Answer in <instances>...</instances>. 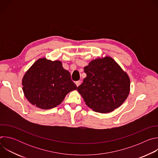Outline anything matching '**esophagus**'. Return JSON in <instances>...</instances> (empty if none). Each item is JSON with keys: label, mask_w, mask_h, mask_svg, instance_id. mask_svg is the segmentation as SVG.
<instances>
[{"label": "esophagus", "mask_w": 158, "mask_h": 158, "mask_svg": "<svg viewBox=\"0 0 158 158\" xmlns=\"http://www.w3.org/2000/svg\"><path fill=\"white\" fill-rule=\"evenodd\" d=\"M81 81H77L76 82V85H77V87L81 84Z\"/></svg>", "instance_id": "obj_1"}]
</instances>
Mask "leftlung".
I'll list each match as a JSON object with an SVG mask.
<instances>
[{
    "label": "left lung",
    "instance_id": "8db88e82",
    "mask_svg": "<svg viewBox=\"0 0 158 158\" xmlns=\"http://www.w3.org/2000/svg\"><path fill=\"white\" fill-rule=\"evenodd\" d=\"M84 69L87 76L77 91L88 107L107 113L125 101L129 93L130 80L111 57L94 60Z\"/></svg>",
    "mask_w": 158,
    "mask_h": 158
}]
</instances>
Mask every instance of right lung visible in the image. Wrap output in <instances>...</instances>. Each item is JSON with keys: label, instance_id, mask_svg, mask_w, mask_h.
Listing matches in <instances>:
<instances>
[{"label": "right lung", "instance_id": "right-lung-1", "mask_svg": "<svg viewBox=\"0 0 158 158\" xmlns=\"http://www.w3.org/2000/svg\"><path fill=\"white\" fill-rule=\"evenodd\" d=\"M22 85L27 100L43 109L59 105L67 94L77 89L61 62L46 58L39 59L31 66L22 79Z\"/></svg>", "mask_w": 158, "mask_h": 158}]
</instances>
